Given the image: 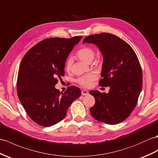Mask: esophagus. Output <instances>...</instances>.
I'll list each match as a JSON object with an SVG mask.
<instances>
[{"instance_id":"esophagus-1","label":"esophagus","mask_w":158,"mask_h":158,"mask_svg":"<svg viewBox=\"0 0 158 158\" xmlns=\"http://www.w3.org/2000/svg\"><path fill=\"white\" fill-rule=\"evenodd\" d=\"M87 94H88V92L87 90H82V95L85 96V95H87Z\"/></svg>"}]
</instances>
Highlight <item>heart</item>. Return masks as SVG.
Instances as JSON below:
<instances>
[{
	"label": "heart",
	"instance_id": "b5f03b06",
	"mask_svg": "<svg viewBox=\"0 0 158 158\" xmlns=\"http://www.w3.org/2000/svg\"><path fill=\"white\" fill-rule=\"evenodd\" d=\"M95 56L94 49L89 45H83L79 48L76 52V57L79 60L87 63H90V61L94 59ZM73 61L71 57H68L65 63V68L69 72L71 70ZM97 76L93 72L89 73V74L80 76L76 80V82L79 84L80 86L83 87L88 88L91 86L92 82L97 80Z\"/></svg>",
	"mask_w": 158,
	"mask_h": 158
}]
</instances>
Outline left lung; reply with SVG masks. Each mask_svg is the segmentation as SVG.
I'll use <instances>...</instances> for the list:
<instances>
[{"label":"left lung","mask_w":158,"mask_h":158,"mask_svg":"<svg viewBox=\"0 0 158 158\" xmlns=\"http://www.w3.org/2000/svg\"><path fill=\"white\" fill-rule=\"evenodd\" d=\"M84 43L97 45L103 56L100 86H110L109 93L90 90L95 104L90 109L96 120L115 125L129 117L136 106L143 84L142 69L133 48L113 34L86 37Z\"/></svg>","instance_id":"1"}]
</instances>
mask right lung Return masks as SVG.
<instances>
[{
    "instance_id": "obj_1",
    "label": "right lung",
    "mask_w": 158,
    "mask_h": 158,
    "mask_svg": "<svg viewBox=\"0 0 158 158\" xmlns=\"http://www.w3.org/2000/svg\"><path fill=\"white\" fill-rule=\"evenodd\" d=\"M81 37L48 38L34 45L22 59L17 81L18 97L37 124L50 127L60 122L72 102L81 96V90L74 86L64 92L55 88L57 79L64 76L69 53Z\"/></svg>"
}]
</instances>
